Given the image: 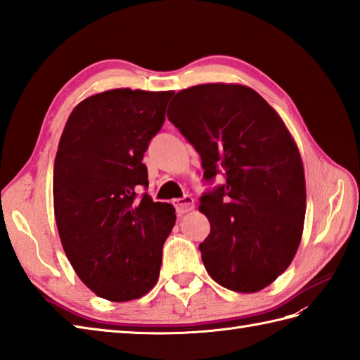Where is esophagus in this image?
Listing matches in <instances>:
<instances>
[{"label": "esophagus", "mask_w": 360, "mask_h": 360, "mask_svg": "<svg viewBox=\"0 0 360 360\" xmlns=\"http://www.w3.org/2000/svg\"><path fill=\"white\" fill-rule=\"evenodd\" d=\"M172 203L179 214H186L194 207V198L191 195H185L183 198H175Z\"/></svg>", "instance_id": "obj_1"}]
</instances>
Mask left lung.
<instances>
[{"label":"left lung","instance_id":"obj_1","mask_svg":"<svg viewBox=\"0 0 360 360\" xmlns=\"http://www.w3.org/2000/svg\"><path fill=\"white\" fill-rule=\"evenodd\" d=\"M167 118L202 157L203 179L225 185L200 197L211 223L200 243L215 282L257 292L290 266L307 210L305 172L283 120L254 89L210 83L177 92Z\"/></svg>","mask_w":360,"mask_h":360}]
</instances>
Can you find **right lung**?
<instances>
[{
  "label": "right lung",
  "mask_w": 360,
  "mask_h": 360,
  "mask_svg": "<svg viewBox=\"0 0 360 360\" xmlns=\"http://www.w3.org/2000/svg\"><path fill=\"white\" fill-rule=\"evenodd\" d=\"M172 91L112 89L78 103L53 165L60 240L82 282L110 302L154 288L163 243L175 225L169 203L153 202L141 163L162 129Z\"/></svg>",
  "instance_id": "1"
}]
</instances>
